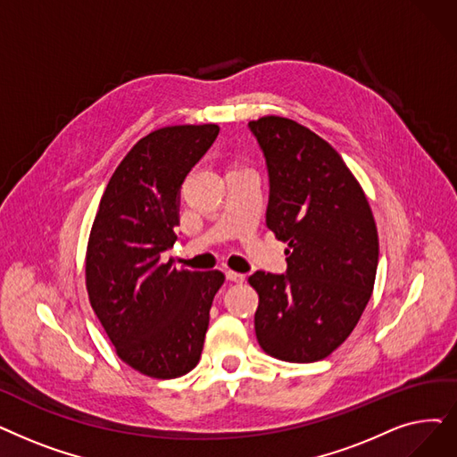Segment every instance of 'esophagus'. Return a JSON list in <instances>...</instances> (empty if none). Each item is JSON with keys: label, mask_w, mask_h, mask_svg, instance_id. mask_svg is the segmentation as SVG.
Listing matches in <instances>:
<instances>
[{"label": "esophagus", "mask_w": 457, "mask_h": 457, "mask_svg": "<svg viewBox=\"0 0 457 457\" xmlns=\"http://www.w3.org/2000/svg\"><path fill=\"white\" fill-rule=\"evenodd\" d=\"M226 278L229 282H235V284H243L246 280V276L243 272H235V270H228Z\"/></svg>", "instance_id": "34e87169"}]
</instances>
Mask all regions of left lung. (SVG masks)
<instances>
[{"mask_svg": "<svg viewBox=\"0 0 457 457\" xmlns=\"http://www.w3.org/2000/svg\"><path fill=\"white\" fill-rule=\"evenodd\" d=\"M269 171L267 228L287 243L286 274L257 270L253 325L262 349L315 362L338 349L370 301L379 239L370 204L342 156L293 119L250 121Z\"/></svg>", "mask_w": 457, "mask_h": 457, "instance_id": "obj_1", "label": "left lung"}]
</instances>
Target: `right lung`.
Listing matches in <instances>:
<instances>
[{
	"mask_svg": "<svg viewBox=\"0 0 457 457\" xmlns=\"http://www.w3.org/2000/svg\"><path fill=\"white\" fill-rule=\"evenodd\" d=\"M218 125H177L142 137L113 171L91 228L86 286L119 359L154 379L200 362L220 270H177L162 262L179 226L188 171L216 140Z\"/></svg>",
	"mask_w": 457,
	"mask_h": 457,
	"instance_id": "1",
	"label": "right lung"
}]
</instances>
